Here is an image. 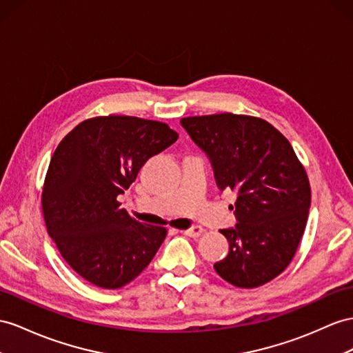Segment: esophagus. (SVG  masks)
<instances>
[{"label": "esophagus", "instance_id": "1", "mask_svg": "<svg viewBox=\"0 0 353 353\" xmlns=\"http://www.w3.org/2000/svg\"><path fill=\"white\" fill-rule=\"evenodd\" d=\"M203 227H192V228H189V230H185L183 231V234L185 236H188V237H194V239H196V237H200L201 234H203Z\"/></svg>", "mask_w": 353, "mask_h": 353}]
</instances>
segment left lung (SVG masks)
Listing matches in <instances>:
<instances>
[{
	"instance_id": "left-lung-1",
	"label": "left lung",
	"mask_w": 353,
	"mask_h": 353,
	"mask_svg": "<svg viewBox=\"0 0 353 353\" xmlns=\"http://www.w3.org/2000/svg\"><path fill=\"white\" fill-rule=\"evenodd\" d=\"M180 123L210 158L221 191L237 194V225L221 230L230 252L216 273L237 288L268 283L292 261L310 209L309 177L291 143L246 114L189 116Z\"/></svg>"
}]
</instances>
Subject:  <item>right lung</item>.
Segmentation results:
<instances>
[{
    "mask_svg": "<svg viewBox=\"0 0 353 353\" xmlns=\"http://www.w3.org/2000/svg\"><path fill=\"white\" fill-rule=\"evenodd\" d=\"M177 137L164 122L108 114L79 123L58 144L43 185L44 222L62 258L89 283L119 289L155 256L167 230L135 221L117 196Z\"/></svg>",
    "mask_w": 353,
    "mask_h": 353,
    "instance_id": "add662e5",
    "label": "right lung"
}]
</instances>
